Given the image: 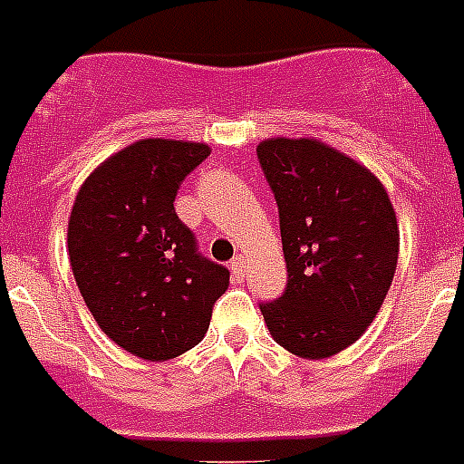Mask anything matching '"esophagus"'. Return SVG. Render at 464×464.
<instances>
[{
    "instance_id": "obj_1",
    "label": "esophagus",
    "mask_w": 464,
    "mask_h": 464,
    "mask_svg": "<svg viewBox=\"0 0 464 464\" xmlns=\"http://www.w3.org/2000/svg\"><path fill=\"white\" fill-rule=\"evenodd\" d=\"M229 268H232V276H235L237 280H242L244 268H246V261H244V256H237L235 261L229 263Z\"/></svg>"
}]
</instances>
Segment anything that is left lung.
Returning a JSON list of instances; mask_svg holds the SVG:
<instances>
[{"instance_id":"obj_1","label":"left lung","mask_w":464,"mask_h":464,"mask_svg":"<svg viewBox=\"0 0 464 464\" xmlns=\"http://www.w3.org/2000/svg\"><path fill=\"white\" fill-rule=\"evenodd\" d=\"M280 213L287 287L261 304L280 347L302 359L347 350L372 325L398 268L391 196L362 162L318 139L256 148Z\"/></svg>"}]
</instances>
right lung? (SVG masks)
<instances>
[{"label": "right lung", "mask_w": 464, "mask_h": 464, "mask_svg": "<svg viewBox=\"0 0 464 464\" xmlns=\"http://www.w3.org/2000/svg\"><path fill=\"white\" fill-rule=\"evenodd\" d=\"M206 143L140 139L110 155L81 184L66 249L85 306L133 357L168 362L201 343L229 270L196 251L174 213Z\"/></svg>", "instance_id": "1"}]
</instances>
